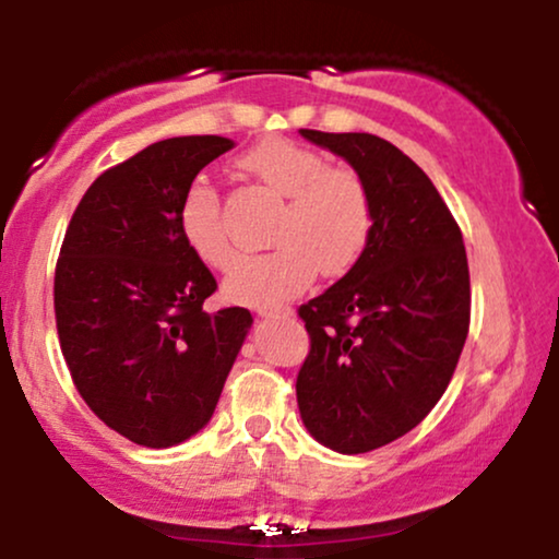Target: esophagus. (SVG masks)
Masks as SVG:
<instances>
[{"mask_svg":"<svg viewBox=\"0 0 559 559\" xmlns=\"http://www.w3.org/2000/svg\"><path fill=\"white\" fill-rule=\"evenodd\" d=\"M260 318H292L294 310L288 305H258Z\"/></svg>","mask_w":559,"mask_h":559,"instance_id":"1","label":"esophagus"}]
</instances>
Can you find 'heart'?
Here are the masks:
<instances>
[{
	"label": "heart",
	"instance_id": "heart-1",
	"mask_svg": "<svg viewBox=\"0 0 559 559\" xmlns=\"http://www.w3.org/2000/svg\"><path fill=\"white\" fill-rule=\"evenodd\" d=\"M239 168L275 194L286 197V210L273 230L278 247L241 258L230 271V299H286L312 284L318 271L342 275L362 258L373 236V197L362 176L292 139H267L239 159ZM181 230L197 258L215 271H226L236 258L221 191L213 183L189 186L181 202Z\"/></svg>",
	"mask_w": 559,
	"mask_h": 559
}]
</instances>
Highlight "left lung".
Segmentation results:
<instances>
[{
  "label": "left lung",
  "mask_w": 559,
  "mask_h": 559,
  "mask_svg": "<svg viewBox=\"0 0 559 559\" xmlns=\"http://www.w3.org/2000/svg\"><path fill=\"white\" fill-rule=\"evenodd\" d=\"M301 136L344 157L373 197V236L352 271L299 305L310 352L301 420L342 454L386 447L441 400L471 329V273L457 221L431 178L373 133Z\"/></svg>",
  "instance_id": "8db88e82"
}]
</instances>
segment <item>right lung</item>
<instances>
[{"label": "right lung", "instance_id": "right-lung-1", "mask_svg": "<svg viewBox=\"0 0 559 559\" xmlns=\"http://www.w3.org/2000/svg\"><path fill=\"white\" fill-rule=\"evenodd\" d=\"M223 136H178L102 173L70 217L55 320L70 378L107 428L165 449L213 418L252 316L202 310L217 281L181 230L197 173Z\"/></svg>", "mask_w": 559, "mask_h": 559}]
</instances>
